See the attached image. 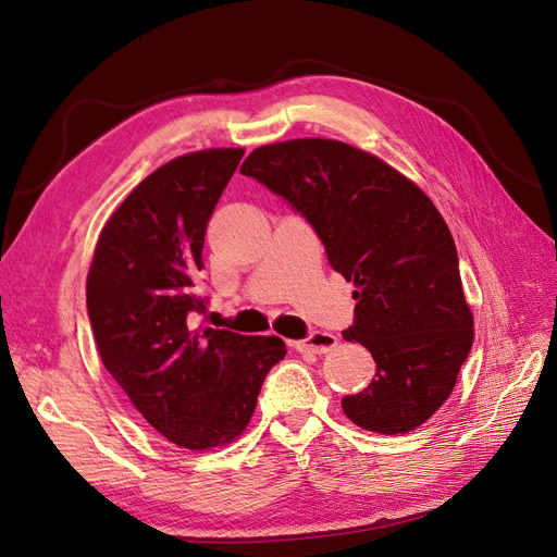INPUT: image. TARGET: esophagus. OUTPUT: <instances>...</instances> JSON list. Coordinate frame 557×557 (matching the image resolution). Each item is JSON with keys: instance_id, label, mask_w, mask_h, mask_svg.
<instances>
[{"instance_id": "esophagus-1", "label": "esophagus", "mask_w": 557, "mask_h": 557, "mask_svg": "<svg viewBox=\"0 0 557 557\" xmlns=\"http://www.w3.org/2000/svg\"><path fill=\"white\" fill-rule=\"evenodd\" d=\"M336 344V336L334 334H327V332H313L309 339L305 342H297L295 348L301 350V352H318V356H323V352H330Z\"/></svg>"}]
</instances>
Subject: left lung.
<instances>
[{"label": "left lung", "instance_id": "left-lung-1", "mask_svg": "<svg viewBox=\"0 0 557 557\" xmlns=\"http://www.w3.org/2000/svg\"><path fill=\"white\" fill-rule=\"evenodd\" d=\"M242 174L285 197L313 225L327 260L356 285V323L376 376L342 399L369 432L404 434L442 407L474 342L458 250L432 199L395 166L336 139L252 150Z\"/></svg>", "mask_w": 557, "mask_h": 557}]
</instances>
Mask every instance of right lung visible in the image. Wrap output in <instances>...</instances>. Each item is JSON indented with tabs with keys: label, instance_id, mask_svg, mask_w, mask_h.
<instances>
[{
	"label": "right lung",
	"instance_id": "add662e5",
	"mask_svg": "<svg viewBox=\"0 0 557 557\" xmlns=\"http://www.w3.org/2000/svg\"><path fill=\"white\" fill-rule=\"evenodd\" d=\"M244 148H205L148 174L99 232L86 299L99 358L164 440L190 450L232 444L250 423L278 336L193 330L209 218Z\"/></svg>",
	"mask_w": 557,
	"mask_h": 557
}]
</instances>
